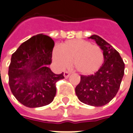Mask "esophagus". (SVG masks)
I'll list each match as a JSON object with an SVG mask.
<instances>
[{"instance_id":"esophagus-1","label":"esophagus","mask_w":133,"mask_h":133,"mask_svg":"<svg viewBox=\"0 0 133 133\" xmlns=\"http://www.w3.org/2000/svg\"><path fill=\"white\" fill-rule=\"evenodd\" d=\"M69 75H70V73L68 72H64V76L65 78H67V77H69Z\"/></svg>"}]
</instances>
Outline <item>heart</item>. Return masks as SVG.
I'll return each mask as SVG.
<instances>
[{
	"mask_svg": "<svg viewBox=\"0 0 133 133\" xmlns=\"http://www.w3.org/2000/svg\"><path fill=\"white\" fill-rule=\"evenodd\" d=\"M52 59L61 69L68 67L72 61V66L81 75H91L102 66L104 55L101 48L90 41L72 39L61 43L59 48H55Z\"/></svg>",
	"mask_w": 133,
	"mask_h": 133,
	"instance_id": "obj_1",
	"label": "heart"
}]
</instances>
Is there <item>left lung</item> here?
<instances>
[{"label":"left lung","instance_id":"8db88e82","mask_svg":"<svg viewBox=\"0 0 133 133\" xmlns=\"http://www.w3.org/2000/svg\"><path fill=\"white\" fill-rule=\"evenodd\" d=\"M89 38L95 40L103 50L104 62L94 75H81L75 93L82 103L102 107L117 95L124 76V64L119 54L103 38L96 35Z\"/></svg>","mask_w":133,"mask_h":133}]
</instances>
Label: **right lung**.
Segmentation results:
<instances>
[{"instance_id": "1", "label": "right lung", "mask_w": 133, "mask_h": 133, "mask_svg": "<svg viewBox=\"0 0 133 133\" xmlns=\"http://www.w3.org/2000/svg\"><path fill=\"white\" fill-rule=\"evenodd\" d=\"M54 41L39 34L23 43L11 56L9 83L18 101L30 108L51 103L56 93V82L64 78L48 67L52 61Z\"/></svg>"}]
</instances>
